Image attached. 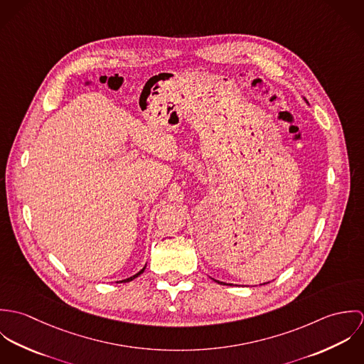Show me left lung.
Returning a JSON list of instances; mask_svg holds the SVG:
<instances>
[{"label": "left lung", "instance_id": "8db88e82", "mask_svg": "<svg viewBox=\"0 0 364 364\" xmlns=\"http://www.w3.org/2000/svg\"><path fill=\"white\" fill-rule=\"evenodd\" d=\"M221 284H224V283H221Z\"/></svg>", "mask_w": 364, "mask_h": 364}]
</instances>
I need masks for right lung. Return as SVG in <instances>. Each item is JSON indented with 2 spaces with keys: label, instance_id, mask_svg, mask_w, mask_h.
<instances>
[{
  "label": "right lung",
  "instance_id": "right-lung-1",
  "mask_svg": "<svg viewBox=\"0 0 364 364\" xmlns=\"http://www.w3.org/2000/svg\"><path fill=\"white\" fill-rule=\"evenodd\" d=\"M144 269H146V267H143V269H141V270H140V272H139V273H136V274H134V276H132V277H129V279H126V280H122V282H120V283H124V282H130V280H133V279H136V277H137V276H140V274H141V273H143V272H144Z\"/></svg>",
  "mask_w": 364,
  "mask_h": 364
}]
</instances>
